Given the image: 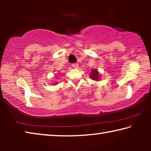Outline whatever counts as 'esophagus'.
Masks as SVG:
<instances>
[{
  "label": "esophagus",
  "instance_id": "1",
  "mask_svg": "<svg viewBox=\"0 0 151 151\" xmlns=\"http://www.w3.org/2000/svg\"><path fill=\"white\" fill-rule=\"evenodd\" d=\"M72 66H73V67L75 68H77L78 67V63H73Z\"/></svg>",
  "mask_w": 151,
  "mask_h": 151
}]
</instances>
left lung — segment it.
I'll return each instance as SVG.
<instances>
[{"label":"left lung","mask_w":151,"mask_h":151,"mask_svg":"<svg viewBox=\"0 0 151 151\" xmlns=\"http://www.w3.org/2000/svg\"><path fill=\"white\" fill-rule=\"evenodd\" d=\"M90 77L94 81H99L100 78V76H99V72L97 70H92L91 72Z\"/></svg>","instance_id":"1"}]
</instances>
